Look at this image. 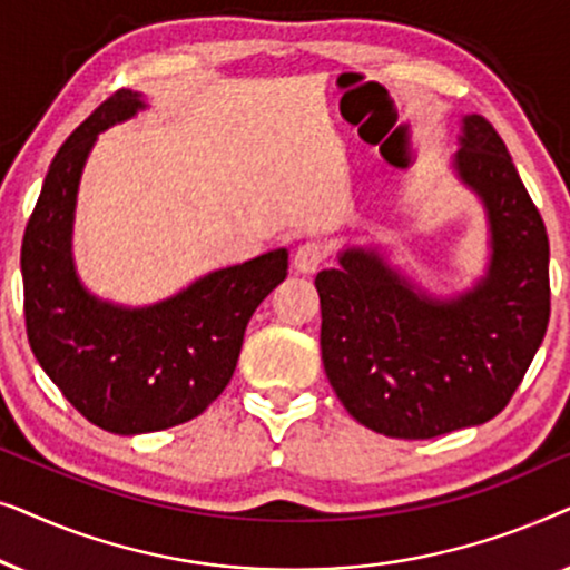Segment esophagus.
Returning <instances> with one entry per match:
<instances>
[{"label": "esophagus", "mask_w": 570, "mask_h": 570, "mask_svg": "<svg viewBox=\"0 0 570 570\" xmlns=\"http://www.w3.org/2000/svg\"><path fill=\"white\" fill-rule=\"evenodd\" d=\"M324 256H326L324 244H318V240H306V244H301L298 252H295L293 264H295V269L306 272L308 275V272H316L318 264L324 262Z\"/></svg>", "instance_id": "1"}]
</instances>
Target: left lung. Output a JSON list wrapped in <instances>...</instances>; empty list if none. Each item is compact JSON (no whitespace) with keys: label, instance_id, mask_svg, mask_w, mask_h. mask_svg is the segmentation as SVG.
<instances>
[{"label":"left lung","instance_id":"obj_1","mask_svg":"<svg viewBox=\"0 0 570 570\" xmlns=\"http://www.w3.org/2000/svg\"><path fill=\"white\" fill-rule=\"evenodd\" d=\"M454 170L488 215L490 262L474 287L435 298L361 246L316 275L326 379L357 423L392 439H435L493 420L548 332V230L480 114L462 119Z\"/></svg>","mask_w":570,"mask_h":570}]
</instances>
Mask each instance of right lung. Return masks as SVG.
<instances>
[{"label": "right lung", "instance_id": "right-lung-1", "mask_svg": "<svg viewBox=\"0 0 570 570\" xmlns=\"http://www.w3.org/2000/svg\"><path fill=\"white\" fill-rule=\"evenodd\" d=\"M142 108L139 92L121 88L67 137L20 254L36 361L82 417L119 435L166 431L202 415L236 371L248 318L287 277V252L275 248L142 308L100 301L80 283L72 223L85 160L100 131Z\"/></svg>", "mask_w": 570, "mask_h": 570}]
</instances>
